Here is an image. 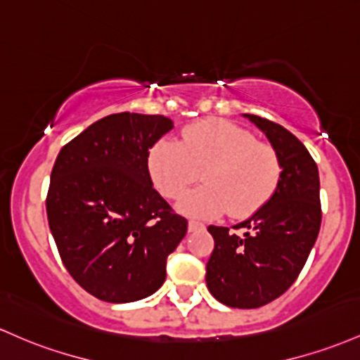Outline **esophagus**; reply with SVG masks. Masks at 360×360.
Here are the masks:
<instances>
[{"mask_svg":"<svg viewBox=\"0 0 360 360\" xmlns=\"http://www.w3.org/2000/svg\"><path fill=\"white\" fill-rule=\"evenodd\" d=\"M201 229H205V224L198 222V220H189V222H188V231H189V232L201 231Z\"/></svg>","mask_w":360,"mask_h":360,"instance_id":"1","label":"esophagus"}]
</instances>
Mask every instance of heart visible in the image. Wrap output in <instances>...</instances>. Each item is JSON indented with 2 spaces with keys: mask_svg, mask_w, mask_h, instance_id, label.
Returning <instances> with one entry per match:
<instances>
[{
  "mask_svg": "<svg viewBox=\"0 0 360 360\" xmlns=\"http://www.w3.org/2000/svg\"><path fill=\"white\" fill-rule=\"evenodd\" d=\"M186 215L212 219L227 210L244 219L274 196L282 177V160L268 143H259L234 122L208 120L189 126L183 141L162 140L150 153V174L165 198L179 200Z\"/></svg>",
  "mask_w": 360,
  "mask_h": 360,
  "instance_id": "1",
  "label": "heart"
}]
</instances>
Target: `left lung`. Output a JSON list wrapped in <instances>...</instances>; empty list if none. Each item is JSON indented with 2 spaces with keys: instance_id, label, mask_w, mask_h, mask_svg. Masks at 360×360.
I'll return each instance as SVG.
<instances>
[{
  "instance_id": "1",
  "label": "left lung",
  "mask_w": 360,
  "mask_h": 360,
  "mask_svg": "<svg viewBox=\"0 0 360 360\" xmlns=\"http://www.w3.org/2000/svg\"><path fill=\"white\" fill-rule=\"evenodd\" d=\"M282 160V177L270 200L238 225H210L215 248L207 263V287L219 302L255 309L275 301L295 282L321 227L318 165L289 129L246 114Z\"/></svg>"
}]
</instances>
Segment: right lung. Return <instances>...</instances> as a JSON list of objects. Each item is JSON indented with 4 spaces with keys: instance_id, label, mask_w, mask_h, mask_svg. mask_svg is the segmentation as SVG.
Masks as SVG:
<instances>
[{
    "instance_id": "obj_1",
    "label": "right lung",
    "mask_w": 360,
    "mask_h": 360,
    "mask_svg": "<svg viewBox=\"0 0 360 360\" xmlns=\"http://www.w3.org/2000/svg\"><path fill=\"white\" fill-rule=\"evenodd\" d=\"M174 128L165 116L120 112L68 141L51 172L46 212L75 282L105 302L148 297L188 232L153 188L150 148Z\"/></svg>"
}]
</instances>
